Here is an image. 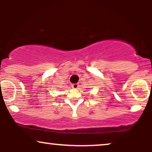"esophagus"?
<instances>
[{
  "instance_id": "esophagus-1",
  "label": "esophagus",
  "mask_w": 152,
  "mask_h": 152,
  "mask_svg": "<svg viewBox=\"0 0 152 152\" xmlns=\"http://www.w3.org/2000/svg\"><path fill=\"white\" fill-rule=\"evenodd\" d=\"M72 87L73 88H77L79 87V84H72Z\"/></svg>"
}]
</instances>
